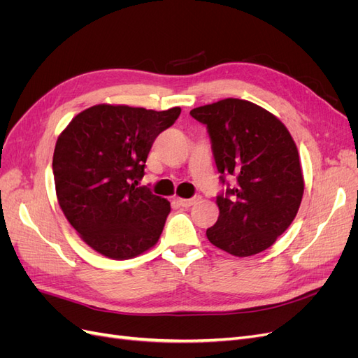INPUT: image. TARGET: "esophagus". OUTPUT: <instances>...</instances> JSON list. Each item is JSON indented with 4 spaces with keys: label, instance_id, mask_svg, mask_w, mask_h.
Here are the masks:
<instances>
[{
    "label": "esophagus",
    "instance_id": "esophagus-1",
    "mask_svg": "<svg viewBox=\"0 0 358 358\" xmlns=\"http://www.w3.org/2000/svg\"><path fill=\"white\" fill-rule=\"evenodd\" d=\"M201 197L200 196H194L192 199H176V201L182 206V208H189V206L196 204Z\"/></svg>",
    "mask_w": 358,
    "mask_h": 358
}]
</instances>
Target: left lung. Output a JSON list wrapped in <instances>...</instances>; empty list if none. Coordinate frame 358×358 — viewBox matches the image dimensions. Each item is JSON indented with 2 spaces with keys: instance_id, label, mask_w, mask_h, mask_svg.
Listing matches in <instances>:
<instances>
[{
  "instance_id": "obj_1",
  "label": "left lung",
  "mask_w": 358,
  "mask_h": 358,
  "mask_svg": "<svg viewBox=\"0 0 358 358\" xmlns=\"http://www.w3.org/2000/svg\"><path fill=\"white\" fill-rule=\"evenodd\" d=\"M189 115L208 128L225 187L216 196L218 221L206 236L236 257L264 251L288 229L301 203L305 183L294 140L276 116L251 101L225 99Z\"/></svg>"
}]
</instances>
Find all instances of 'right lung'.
<instances>
[{
  "label": "right lung",
  "instance_id": "obj_1",
  "mask_svg": "<svg viewBox=\"0 0 358 358\" xmlns=\"http://www.w3.org/2000/svg\"><path fill=\"white\" fill-rule=\"evenodd\" d=\"M179 115L180 107L99 104L73 117L58 137L52 162L58 201L96 252L128 259L158 242L170 203L137 183L155 138Z\"/></svg>",
  "mask_w": 358,
  "mask_h": 358
}]
</instances>
